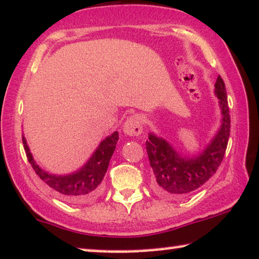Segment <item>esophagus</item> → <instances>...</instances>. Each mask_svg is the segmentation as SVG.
I'll return each mask as SVG.
<instances>
[{
	"mask_svg": "<svg viewBox=\"0 0 259 259\" xmlns=\"http://www.w3.org/2000/svg\"><path fill=\"white\" fill-rule=\"evenodd\" d=\"M123 131L128 136H138V135H141L143 131V125L140 115L135 114L126 118L124 124H123Z\"/></svg>",
	"mask_w": 259,
	"mask_h": 259,
	"instance_id": "1",
	"label": "esophagus"
}]
</instances>
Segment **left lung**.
I'll return each instance as SVG.
<instances>
[{
  "instance_id": "left-lung-1",
  "label": "left lung",
  "mask_w": 259,
  "mask_h": 259,
  "mask_svg": "<svg viewBox=\"0 0 259 259\" xmlns=\"http://www.w3.org/2000/svg\"><path fill=\"white\" fill-rule=\"evenodd\" d=\"M223 115L221 129L209 146L196 158H181L167 142L150 134L145 146L154 175V191L164 198L191 194L214 176L225 157L230 135V115L226 84L221 75L215 82Z\"/></svg>"
}]
</instances>
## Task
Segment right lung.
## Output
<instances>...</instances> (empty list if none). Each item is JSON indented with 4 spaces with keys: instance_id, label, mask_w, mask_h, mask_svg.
I'll return each instance as SVG.
<instances>
[{
    "instance_id": "obj_1",
    "label": "right lung",
    "mask_w": 259,
    "mask_h": 259,
    "mask_svg": "<svg viewBox=\"0 0 259 259\" xmlns=\"http://www.w3.org/2000/svg\"><path fill=\"white\" fill-rule=\"evenodd\" d=\"M22 141L29 163L36 175L66 201L83 202L95 198L101 190V181L106 175L110 158L116 148L118 133L115 131L113 135L102 141L88 163L80 171L69 176H53L43 171L34 163L26 145L25 138L22 137Z\"/></svg>"
}]
</instances>
